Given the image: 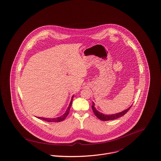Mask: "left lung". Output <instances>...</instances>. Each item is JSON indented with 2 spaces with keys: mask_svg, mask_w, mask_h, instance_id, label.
I'll return each instance as SVG.
<instances>
[{
  "mask_svg": "<svg viewBox=\"0 0 161 161\" xmlns=\"http://www.w3.org/2000/svg\"><path fill=\"white\" fill-rule=\"evenodd\" d=\"M132 105H131L129 108H128L127 109H126L125 110L122 112H120V113H118V114H112V115H105V114H103L102 113L98 112L95 107V103L94 102H93V105L92 106V110L93 111V113L95 114V115L97 116V117L98 119H99L100 120H102V121H108V120H115L118 118H120L121 117H122L123 115H124L130 109V108L132 107Z\"/></svg>",
  "mask_w": 161,
  "mask_h": 161,
  "instance_id": "left-lung-1",
  "label": "left lung"
}]
</instances>
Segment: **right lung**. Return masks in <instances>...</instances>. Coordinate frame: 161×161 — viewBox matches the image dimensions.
Returning <instances> with one entry per match:
<instances>
[{
    "label": "right lung",
    "mask_w": 161,
    "mask_h": 161,
    "mask_svg": "<svg viewBox=\"0 0 161 161\" xmlns=\"http://www.w3.org/2000/svg\"><path fill=\"white\" fill-rule=\"evenodd\" d=\"M73 96L71 98V102H70V103L66 110V111L65 112V113L61 115V117H57V118H54V119H47V118H44V117H37L39 119H41L43 120H45L46 122H61L63 120H64L66 117L68 116V115L69 114V110H70V108L71 107V105H72V102H73Z\"/></svg>",
    "instance_id": "1"
}]
</instances>
